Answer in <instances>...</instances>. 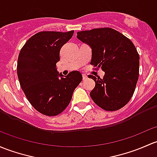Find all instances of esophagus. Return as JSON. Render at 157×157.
Returning <instances> with one entry per match:
<instances>
[{"label":"esophagus","instance_id":"obj_1","mask_svg":"<svg viewBox=\"0 0 157 157\" xmlns=\"http://www.w3.org/2000/svg\"><path fill=\"white\" fill-rule=\"evenodd\" d=\"M83 80H86V79H87V76L86 75V74H83Z\"/></svg>","mask_w":157,"mask_h":157}]
</instances>
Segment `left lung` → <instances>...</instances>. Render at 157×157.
<instances>
[{"mask_svg":"<svg viewBox=\"0 0 157 157\" xmlns=\"http://www.w3.org/2000/svg\"><path fill=\"white\" fill-rule=\"evenodd\" d=\"M77 37L91 47L90 64L105 73L102 79L88 76L95 83L92 99L107 111L124 107L132 97L139 76V55L133 43L110 28L79 31Z\"/></svg>","mask_w":157,"mask_h":157,"instance_id":"left-lung-1","label":"left lung"}]
</instances>
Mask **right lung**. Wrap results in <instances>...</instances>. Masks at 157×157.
Masks as SVG:
<instances>
[{
  "label": "right lung",
  "instance_id": "add662e5",
  "mask_svg": "<svg viewBox=\"0 0 157 157\" xmlns=\"http://www.w3.org/2000/svg\"><path fill=\"white\" fill-rule=\"evenodd\" d=\"M73 34L74 31H40L28 40L19 52L17 74L21 88L34 109L46 116L62 113L83 79L77 71L63 77L56 70L60 49Z\"/></svg>",
  "mask_w": 157,
  "mask_h": 157
}]
</instances>
